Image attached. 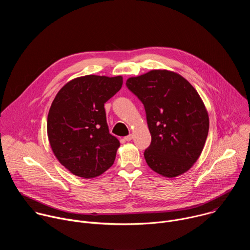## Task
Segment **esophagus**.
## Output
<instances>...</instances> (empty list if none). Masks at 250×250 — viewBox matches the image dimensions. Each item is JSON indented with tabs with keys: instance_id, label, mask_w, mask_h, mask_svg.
<instances>
[{
	"instance_id": "1",
	"label": "esophagus",
	"mask_w": 250,
	"mask_h": 250,
	"mask_svg": "<svg viewBox=\"0 0 250 250\" xmlns=\"http://www.w3.org/2000/svg\"><path fill=\"white\" fill-rule=\"evenodd\" d=\"M132 138H133V135H132V134H129V135H127V136H125V140H126V141H130Z\"/></svg>"
}]
</instances>
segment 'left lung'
<instances>
[{"label":"left lung","mask_w":250,"mask_h":250,"mask_svg":"<svg viewBox=\"0 0 250 250\" xmlns=\"http://www.w3.org/2000/svg\"><path fill=\"white\" fill-rule=\"evenodd\" d=\"M127 88L145 104L151 145L145 151L147 165L157 174L175 178L199 159L209 120L196 89L180 74L166 69L126 80Z\"/></svg>","instance_id":"obj_1"}]
</instances>
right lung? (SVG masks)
Here are the masks:
<instances>
[{"label": "right lung", "mask_w": 250, "mask_h": 250, "mask_svg": "<svg viewBox=\"0 0 250 250\" xmlns=\"http://www.w3.org/2000/svg\"><path fill=\"white\" fill-rule=\"evenodd\" d=\"M123 86V76L85 75L56 94L47 117V136L57 160L75 176L91 179L116 159L119 139L109 132L104 104Z\"/></svg>", "instance_id": "right-lung-1"}]
</instances>
